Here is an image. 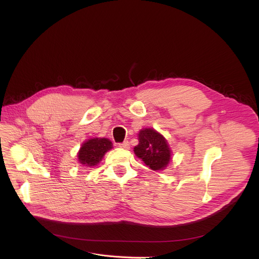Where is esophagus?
I'll use <instances>...</instances> for the list:
<instances>
[{
	"mask_svg": "<svg viewBox=\"0 0 259 259\" xmlns=\"http://www.w3.org/2000/svg\"><path fill=\"white\" fill-rule=\"evenodd\" d=\"M119 147H122V149H129V142L128 141H124L122 143H118Z\"/></svg>",
	"mask_w": 259,
	"mask_h": 259,
	"instance_id": "34e87169",
	"label": "esophagus"
}]
</instances>
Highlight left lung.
Segmentation results:
<instances>
[{
	"instance_id": "obj_1",
	"label": "left lung",
	"mask_w": 259,
	"mask_h": 259,
	"mask_svg": "<svg viewBox=\"0 0 259 259\" xmlns=\"http://www.w3.org/2000/svg\"><path fill=\"white\" fill-rule=\"evenodd\" d=\"M139 143L134 147L135 155L153 170L164 169L171 158L166 139L154 129H143L138 134Z\"/></svg>"
}]
</instances>
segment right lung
<instances>
[{"label":"right lung","mask_w":259,"mask_h":259,"mask_svg":"<svg viewBox=\"0 0 259 259\" xmlns=\"http://www.w3.org/2000/svg\"><path fill=\"white\" fill-rule=\"evenodd\" d=\"M113 147L107 138H93L84 142L79 151L78 158L81 164L92 167L97 165L104 154Z\"/></svg>","instance_id":"add662e5"}]
</instances>
